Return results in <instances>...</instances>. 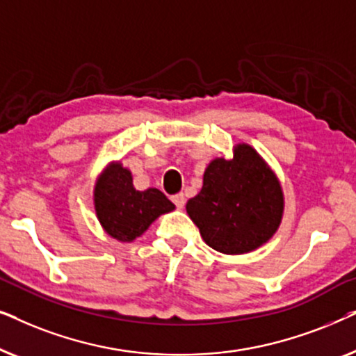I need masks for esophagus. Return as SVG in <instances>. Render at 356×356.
<instances>
[{"mask_svg":"<svg viewBox=\"0 0 356 356\" xmlns=\"http://www.w3.org/2000/svg\"><path fill=\"white\" fill-rule=\"evenodd\" d=\"M172 201L178 209H183L184 202H186V197H184L183 193H178V194H175V196H172Z\"/></svg>","mask_w":356,"mask_h":356,"instance_id":"obj_1","label":"esophagus"}]
</instances>
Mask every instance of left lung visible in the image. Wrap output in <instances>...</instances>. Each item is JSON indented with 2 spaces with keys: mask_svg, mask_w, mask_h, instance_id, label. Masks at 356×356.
<instances>
[{
  "mask_svg": "<svg viewBox=\"0 0 356 356\" xmlns=\"http://www.w3.org/2000/svg\"><path fill=\"white\" fill-rule=\"evenodd\" d=\"M202 240L223 254H245L274 236L284 216L275 173L251 145L238 144L233 159H213L202 189L186 204Z\"/></svg>",
  "mask_w": 356,
  "mask_h": 356,
  "instance_id": "obj_1",
  "label": "left lung"
}]
</instances>
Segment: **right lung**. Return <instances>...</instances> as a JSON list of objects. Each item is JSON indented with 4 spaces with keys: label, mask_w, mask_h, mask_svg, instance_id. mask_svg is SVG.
Wrapping results in <instances>:
<instances>
[{
    "label": "right lung",
    "mask_w": 356,
    "mask_h": 356,
    "mask_svg": "<svg viewBox=\"0 0 356 356\" xmlns=\"http://www.w3.org/2000/svg\"><path fill=\"white\" fill-rule=\"evenodd\" d=\"M94 206L106 235L121 243L136 240L155 218L175 209V204L159 189L138 191L133 186V175L120 162L110 163L97 178Z\"/></svg>",
    "instance_id": "right-lung-1"
}]
</instances>
